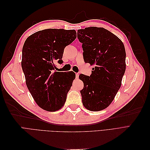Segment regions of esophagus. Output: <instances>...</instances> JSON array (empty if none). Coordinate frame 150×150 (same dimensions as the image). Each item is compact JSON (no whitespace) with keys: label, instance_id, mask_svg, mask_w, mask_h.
Segmentation results:
<instances>
[{"label":"esophagus","instance_id":"34e87169","mask_svg":"<svg viewBox=\"0 0 150 150\" xmlns=\"http://www.w3.org/2000/svg\"><path fill=\"white\" fill-rule=\"evenodd\" d=\"M79 73H76V77L77 79H78V78H79Z\"/></svg>","mask_w":150,"mask_h":150}]
</instances>
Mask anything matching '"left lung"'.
I'll return each instance as SVG.
<instances>
[{
	"label": "left lung",
	"mask_w": 150,
	"mask_h": 150,
	"mask_svg": "<svg viewBox=\"0 0 150 150\" xmlns=\"http://www.w3.org/2000/svg\"><path fill=\"white\" fill-rule=\"evenodd\" d=\"M85 62L94 65L90 76L80 74L84 88L80 93L87 110L106 108L120 89L126 70V52L121 40L103 28L89 27L78 30Z\"/></svg>",
	"instance_id": "obj_1"
}]
</instances>
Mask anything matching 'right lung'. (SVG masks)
Instances as JSON below:
<instances>
[{
	"label": "right lung",
	"instance_id": "obj_1",
	"mask_svg": "<svg viewBox=\"0 0 150 150\" xmlns=\"http://www.w3.org/2000/svg\"><path fill=\"white\" fill-rule=\"evenodd\" d=\"M74 29H47L27 38L22 48L21 65L29 92L38 105L47 111L64 105L76 78L74 72H54L55 63H62L66 46L76 38Z\"/></svg>",
	"mask_w": 150,
	"mask_h": 150
}]
</instances>
